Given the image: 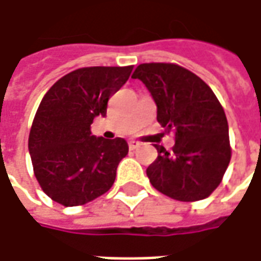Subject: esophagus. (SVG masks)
Returning a JSON list of instances; mask_svg holds the SVG:
<instances>
[{
	"label": "esophagus",
	"mask_w": 261,
	"mask_h": 261,
	"mask_svg": "<svg viewBox=\"0 0 261 261\" xmlns=\"http://www.w3.org/2000/svg\"><path fill=\"white\" fill-rule=\"evenodd\" d=\"M140 147V144L137 141H130L128 142V148H130L131 151H134V149H137V148Z\"/></svg>",
	"instance_id": "obj_1"
}]
</instances>
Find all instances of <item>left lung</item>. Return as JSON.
I'll use <instances>...</instances> for the list:
<instances>
[{"instance_id":"1","label":"left lung","mask_w":261,"mask_h":261,"mask_svg":"<svg viewBox=\"0 0 261 261\" xmlns=\"http://www.w3.org/2000/svg\"><path fill=\"white\" fill-rule=\"evenodd\" d=\"M156 103V120L175 134L166 151L155 145L158 158L147 176L158 192L177 201L207 198L219 186L232 155L224 108L204 81L173 63L140 64L133 74Z\"/></svg>"}]
</instances>
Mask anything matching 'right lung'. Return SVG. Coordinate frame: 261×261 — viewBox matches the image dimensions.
Segmentation results:
<instances>
[{
	"mask_svg": "<svg viewBox=\"0 0 261 261\" xmlns=\"http://www.w3.org/2000/svg\"><path fill=\"white\" fill-rule=\"evenodd\" d=\"M133 71L84 67L60 78L43 96L29 133L33 173L42 190L64 207L84 205L110 190L119 162L128 153L123 138L92 136L112 95Z\"/></svg>",
	"mask_w": 261,
	"mask_h": 261,
	"instance_id": "1",
	"label": "right lung"
}]
</instances>
